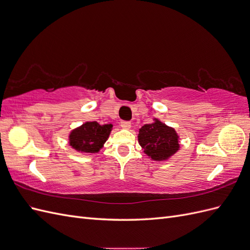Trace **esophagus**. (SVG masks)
Masks as SVG:
<instances>
[{"instance_id": "esophagus-1", "label": "esophagus", "mask_w": 250, "mask_h": 250, "mask_svg": "<svg viewBox=\"0 0 250 250\" xmlns=\"http://www.w3.org/2000/svg\"><path fill=\"white\" fill-rule=\"evenodd\" d=\"M121 127L124 128V129H129L131 127V123L129 121H122V122H121Z\"/></svg>"}]
</instances>
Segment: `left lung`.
I'll return each mask as SVG.
<instances>
[{
	"mask_svg": "<svg viewBox=\"0 0 250 250\" xmlns=\"http://www.w3.org/2000/svg\"><path fill=\"white\" fill-rule=\"evenodd\" d=\"M139 143L151 160L162 162L168 160L179 149L178 134L161 121L144 125L139 131Z\"/></svg>",
	"mask_w": 250,
	"mask_h": 250,
	"instance_id": "8db88e82",
	"label": "left lung"
}]
</instances>
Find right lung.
Returning <instances> with one entry per match:
<instances>
[{
	"instance_id": "1",
	"label": "right lung",
	"mask_w": 250,
	"mask_h": 250,
	"mask_svg": "<svg viewBox=\"0 0 250 250\" xmlns=\"http://www.w3.org/2000/svg\"><path fill=\"white\" fill-rule=\"evenodd\" d=\"M111 124L100 125L96 121L86 122L70 133V146L79 152L96 153L109 137Z\"/></svg>"
}]
</instances>
